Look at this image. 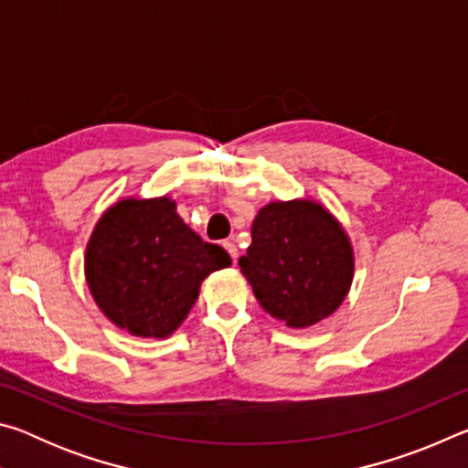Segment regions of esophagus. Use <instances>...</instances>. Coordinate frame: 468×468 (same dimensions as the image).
<instances>
[{
  "label": "esophagus",
  "instance_id": "esophagus-1",
  "mask_svg": "<svg viewBox=\"0 0 468 468\" xmlns=\"http://www.w3.org/2000/svg\"><path fill=\"white\" fill-rule=\"evenodd\" d=\"M223 248L229 251V256H231V260L235 262V258H237V248H235V243H233V241H223Z\"/></svg>",
  "mask_w": 468,
  "mask_h": 468
}]
</instances>
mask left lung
<instances>
[{
  "mask_svg": "<svg viewBox=\"0 0 468 468\" xmlns=\"http://www.w3.org/2000/svg\"><path fill=\"white\" fill-rule=\"evenodd\" d=\"M239 266L260 305L292 328L328 318L353 281L345 231L320 204L307 200L264 206Z\"/></svg>",
  "mask_w": 468,
  "mask_h": 468,
  "instance_id": "left-lung-1",
  "label": "left lung"
}]
</instances>
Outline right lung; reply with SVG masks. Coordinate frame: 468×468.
Instances as JSON below:
<instances>
[{"label": "right lung", "mask_w": 468, "mask_h": 468, "mask_svg": "<svg viewBox=\"0 0 468 468\" xmlns=\"http://www.w3.org/2000/svg\"><path fill=\"white\" fill-rule=\"evenodd\" d=\"M231 264L176 212V202L123 200L99 220L86 250V281L107 318L136 336H169L200 282Z\"/></svg>", "instance_id": "1"}]
</instances>
